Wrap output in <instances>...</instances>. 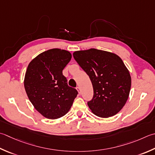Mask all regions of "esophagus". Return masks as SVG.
I'll return each mask as SVG.
<instances>
[{"instance_id":"obj_1","label":"esophagus","mask_w":155,"mask_h":155,"mask_svg":"<svg viewBox=\"0 0 155 155\" xmlns=\"http://www.w3.org/2000/svg\"><path fill=\"white\" fill-rule=\"evenodd\" d=\"M77 90L78 91V93L81 94V89H80V87H77Z\"/></svg>"}]
</instances>
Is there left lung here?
<instances>
[{"mask_svg": "<svg viewBox=\"0 0 155 155\" xmlns=\"http://www.w3.org/2000/svg\"><path fill=\"white\" fill-rule=\"evenodd\" d=\"M74 60L89 75L93 97L87 104L97 116H115L125 105L131 88V77L122 60L116 54L91 48L76 51Z\"/></svg>", "mask_w": 155, "mask_h": 155, "instance_id": "8db88e82", "label": "left lung"}]
</instances>
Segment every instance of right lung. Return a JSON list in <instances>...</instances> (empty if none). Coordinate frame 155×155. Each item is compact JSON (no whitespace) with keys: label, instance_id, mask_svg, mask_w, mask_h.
<instances>
[{"label":"right lung","instance_id":"1","mask_svg":"<svg viewBox=\"0 0 155 155\" xmlns=\"http://www.w3.org/2000/svg\"><path fill=\"white\" fill-rule=\"evenodd\" d=\"M71 54L64 50H48L39 54L27 66L24 87L29 101L39 114L58 119L68 113L78 91L68 85L63 69Z\"/></svg>","mask_w":155,"mask_h":155}]
</instances>
